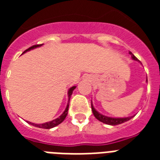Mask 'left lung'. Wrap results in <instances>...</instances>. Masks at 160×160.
Here are the masks:
<instances>
[{"label": "left lung", "mask_w": 160, "mask_h": 160, "mask_svg": "<svg viewBox=\"0 0 160 160\" xmlns=\"http://www.w3.org/2000/svg\"><path fill=\"white\" fill-rule=\"evenodd\" d=\"M129 55H131V58L132 60H136V61H139V60L137 59L135 56H134L133 54L129 51ZM146 82L148 83V80L146 79ZM91 109H92V112H93V114H94V116L98 119V120H100V122H102L104 124H109V125H118V124H123L124 122L128 121L130 119H132L133 117L135 115H132V116H129V117H123V118H120V117H109V116H106L105 114H100V112H98L96 109H95V107L92 104V101H91Z\"/></svg>", "instance_id": "1"}]
</instances>
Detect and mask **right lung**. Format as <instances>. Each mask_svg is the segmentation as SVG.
<instances>
[{"mask_svg": "<svg viewBox=\"0 0 160 160\" xmlns=\"http://www.w3.org/2000/svg\"><path fill=\"white\" fill-rule=\"evenodd\" d=\"M43 46V44H41V45H36V46H33L30 47L29 49H27L26 51H25L23 52L24 53H26L27 51H30L31 50H34V49L36 48H38V47H41V46ZM76 86H72V87H70L68 90V103H67V105H66V108L64 110L62 114H60V116L56 118V119H53V120H51V121H49V122H46V123H43V124H35V123H31V122H29L27 121V123L31 125H33L35 127H37V128H41V129H51V128H54V127L57 126L60 123H62L64 121V119H65V117L68 114V109H69V105H70V97H71V95H72L73 91L75 90Z\"/></svg>", "mask_w": 160, "mask_h": 160, "instance_id": "obj_1", "label": "right lung"}]
</instances>
